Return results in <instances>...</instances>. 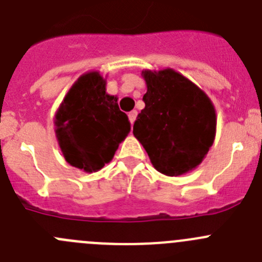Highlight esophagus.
I'll return each mask as SVG.
<instances>
[{
  "label": "esophagus",
  "mask_w": 262,
  "mask_h": 262,
  "mask_svg": "<svg viewBox=\"0 0 262 262\" xmlns=\"http://www.w3.org/2000/svg\"><path fill=\"white\" fill-rule=\"evenodd\" d=\"M136 116H138V112H136V111L129 112V113H128V119H129V122H131V123H134V122H135Z\"/></svg>",
  "instance_id": "esophagus-1"
}]
</instances>
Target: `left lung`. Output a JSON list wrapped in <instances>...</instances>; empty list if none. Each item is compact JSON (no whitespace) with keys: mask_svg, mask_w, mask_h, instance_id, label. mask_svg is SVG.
Returning <instances> with one entry per match:
<instances>
[{"mask_svg":"<svg viewBox=\"0 0 262 262\" xmlns=\"http://www.w3.org/2000/svg\"><path fill=\"white\" fill-rule=\"evenodd\" d=\"M143 74L148 91L134 135L157 171L183 175L195 168L212 145L215 109L202 90L172 69Z\"/></svg>","mask_w":262,"mask_h":262,"instance_id":"left-lung-1","label":"left lung"}]
</instances>
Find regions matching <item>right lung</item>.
Returning a JSON list of instances; mask_svg holds the SVG:
<instances>
[{"mask_svg":"<svg viewBox=\"0 0 262 262\" xmlns=\"http://www.w3.org/2000/svg\"><path fill=\"white\" fill-rule=\"evenodd\" d=\"M56 136L64 158L72 166L92 172L112 161L131 123L117 98L105 92L98 72L79 77L67 94L56 117Z\"/></svg>","mask_w":262,"mask_h":262,"instance_id":"1","label":"right lung"}]
</instances>
